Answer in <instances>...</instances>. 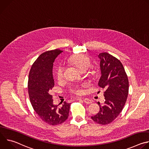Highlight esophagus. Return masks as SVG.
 I'll use <instances>...</instances> for the list:
<instances>
[{"label":"esophagus","instance_id":"obj_1","mask_svg":"<svg viewBox=\"0 0 149 149\" xmlns=\"http://www.w3.org/2000/svg\"><path fill=\"white\" fill-rule=\"evenodd\" d=\"M83 101L85 103H87V104H90V103L92 102V100L90 98H85L83 100Z\"/></svg>","mask_w":149,"mask_h":149}]
</instances>
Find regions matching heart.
I'll return each mask as SVG.
<instances>
[{
	"label": "heart",
	"instance_id": "b5f03b06",
	"mask_svg": "<svg viewBox=\"0 0 149 149\" xmlns=\"http://www.w3.org/2000/svg\"><path fill=\"white\" fill-rule=\"evenodd\" d=\"M70 61L75 65L81 71L84 69H88L90 65L91 61L89 58L84 55H77L72 56ZM56 77L58 80H62L63 78V70L62 67H59L56 70ZM70 91L76 94H81L84 93L83 89L78 86H72L70 88Z\"/></svg>",
	"mask_w": 149,
	"mask_h": 149
}]
</instances>
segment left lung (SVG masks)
Returning <instances> with one entry per match:
<instances>
[{
	"label": "left lung",
	"instance_id": "obj_1",
	"mask_svg": "<svg viewBox=\"0 0 149 149\" xmlns=\"http://www.w3.org/2000/svg\"><path fill=\"white\" fill-rule=\"evenodd\" d=\"M100 59L101 77L98 86L105 90L104 104L100 102V111L91 117L100 124L111 123L121 112L129 93V80L121 62L111 55L104 52Z\"/></svg>",
	"mask_w": 149,
	"mask_h": 149
}]
</instances>
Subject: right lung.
I'll return each instance as SVG.
<instances>
[{
  "label": "right lung",
  "mask_w": 149,
  "mask_h": 149,
  "mask_svg": "<svg viewBox=\"0 0 149 149\" xmlns=\"http://www.w3.org/2000/svg\"><path fill=\"white\" fill-rule=\"evenodd\" d=\"M54 49L41 54L32 65L29 74L28 93L32 107L44 122L57 125L64 122L69 116L71 103L64 101L62 106L53 104L49 91L54 86L53 63L61 53Z\"/></svg>",
  "instance_id": "1"
}]
</instances>
